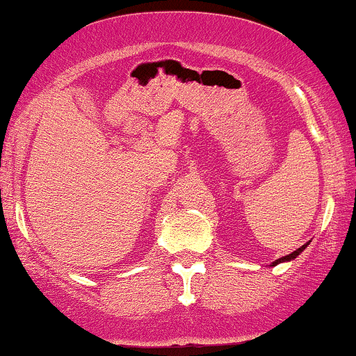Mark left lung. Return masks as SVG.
<instances>
[{
    "instance_id": "obj_1",
    "label": "left lung",
    "mask_w": 356,
    "mask_h": 356,
    "mask_svg": "<svg viewBox=\"0 0 356 356\" xmlns=\"http://www.w3.org/2000/svg\"><path fill=\"white\" fill-rule=\"evenodd\" d=\"M307 245H308V242L305 243V245H302L300 248H297V250H295V252H292V254H289V255L282 257V259H278V260H275V262H273V264H272V267H275V265H277V264H282V262H289V260H293V259H297V257H298V255H300L303 250H305V247H307Z\"/></svg>"
}]
</instances>
